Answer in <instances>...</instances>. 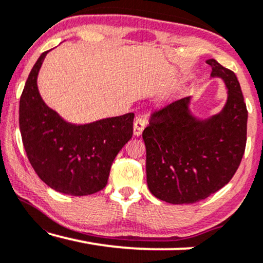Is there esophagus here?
<instances>
[{"label": "esophagus", "mask_w": 263, "mask_h": 263, "mask_svg": "<svg viewBox=\"0 0 263 263\" xmlns=\"http://www.w3.org/2000/svg\"><path fill=\"white\" fill-rule=\"evenodd\" d=\"M145 127H146V117L145 116H139L134 122V135L135 136L141 135Z\"/></svg>", "instance_id": "esophagus-1"}]
</instances>
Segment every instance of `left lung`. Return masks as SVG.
<instances>
[{
	"label": "left lung",
	"instance_id": "8db88e82",
	"mask_svg": "<svg viewBox=\"0 0 263 263\" xmlns=\"http://www.w3.org/2000/svg\"><path fill=\"white\" fill-rule=\"evenodd\" d=\"M212 78H221L228 100L218 115L197 120L190 97L151 116L142 133L149 192L174 204L195 203L218 192L236 174L247 143L248 110L232 70L208 60Z\"/></svg>",
	"mask_w": 263,
	"mask_h": 263
}]
</instances>
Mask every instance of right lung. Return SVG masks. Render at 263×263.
<instances>
[{
  "label": "right lung",
  "mask_w": 263,
  "mask_h": 263,
  "mask_svg": "<svg viewBox=\"0 0 263 263\" xmlns=\"http://www.w3.org/2000/svg\"><path fill=\"white\" fill-rule=\"evenodd\" d=\"M48 52L39 56L20 97L21 139L45 184L67 195H91L105 188L114 159L132 139L134 114L82 125L62 120L38 91L37 77Z\"/></svg>",
  "instance_id": "add662e5"
}]
</instances>
